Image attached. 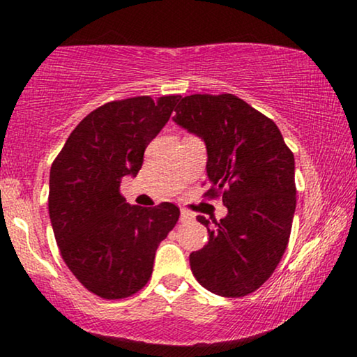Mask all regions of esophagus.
<instances>
[{
    "instance_id": "1",
    "label": "esophagus",
    "mask_w": 357,
    "mask_h": 357,
    "mask_svg": "<svg viewBox=\"0 0 357 357\" xmlns=\"http://www.w3.org/2000/svg\"><path fill=\"white\" fill-rule=\"evenodd\" d=\"M195 219V216L190 211H187V209H180V221L182 222H192Z\"/></svg>"
}]
</instances>
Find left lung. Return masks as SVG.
<instances>
[{
    "label": "left lung",
    "mask_w": 357,
    "mask_h": 357,
    "mask_svg": "<svg viewBox=\"0 0 357 357\" xmlns=\"http://www.w3.org/2000/svg\"><path fill=\"white\" fill-rule=\"evenodd\" d=\"M174 121L206 144L209 190L222 195L227 216L211 222L209 241L190 253L193 276L222 297L257 291L276 270L296 211L294 154L273 120L232 94H193L180 100Z\"/></svg>",
    "instance_id": "left-lung-1"
}]
</instances>
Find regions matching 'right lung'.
Wrapping results in <instances>:
<instances>
[{
  "mask_svg": "<svg viewBox=\"0 0 357 357\" xmlns=\"http://www.w3.org/2000/svg\"><path fill=\"white\" fill-rule=\"evenodd\" d=\"M178 99L107 102L71 131L52 164L48 213L58 248L77 281L104 299L143 289L159 243L178 221L172 203L143 208L120 193L121 178L139 172Z\"/></svg>",
  "mask_w": 357,
  "mask_h": 357,
  "instance_id": "right-lung-1",
  "label": "right lung"
}]
</instances>
